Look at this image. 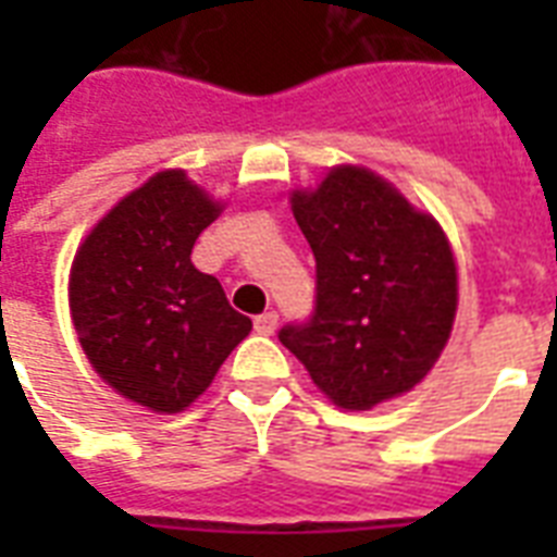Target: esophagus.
<instances>
[{
	"instance_id": "1",
	"label": "esophagus",
	"mask_w": 557,
	"mask_h": 557,
	"mask_svg": "<svg viewBox=\"0 0 557 557\" xmlns=\"http://www.w3.org/2000/svg\"><path fill=\"white\" fill-rule=\"evenodd\" d=\"M253 330L260 332V335H274L277 330V312H262L253 318Z\"/></svg>"
}]
</instances>
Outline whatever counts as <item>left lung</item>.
Segmentation results:
<instances>
[{"label": "left lung", "mask_w": 557, "mask_h": 557, "mask_svg": "<svg viewBox=\"0 0 557 557\" xmlns=\"http://www.w3.org/2000/svg\"><path fill=\"white\" fill-rule=\"evenodd\" d=\"M288 201L318 262V306L306 326L280 332L283 347L341 410L410 393L457 318V260L442 225L361 164H335Z\"/></svg>", "instance_id": "8db88e82"}]
</instances>
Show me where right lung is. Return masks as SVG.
Segmentation results:
<instances>
[{"instance_id": "add662e5", "label": "right lung", "mask_w": 557, "mask_h": 557, "mask_svg": "<svg viewBox=\"0 0 557 557\" xmlns=\"http://www.w3.org/2000/svg\"><path fill=\"white\" fill-rule=\"evenodd\" d=\"M225 210L187 176L159 170L95 222L69 271V312L91 370L152 413H182L251 332L213 274L190 262Z\"/></svg>"}]
</instances>
